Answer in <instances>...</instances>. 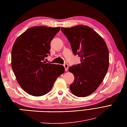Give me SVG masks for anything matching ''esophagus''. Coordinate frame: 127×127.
I'll return each instance as SVG.
<instances>
[{
  "label": "esophagus",
  "mask_w": 127,
  "mask_h": 127,
  "mask_svg": "<svg viewBox=\"0 0 127 127\" xmlns=\"http://www.w3.org/2000/svg\"><path fill=\"white\" fill-rule=\"evenodd\" d=\"M64 69H65V71H67V70H68V64H64Z\"/></svg>",
  "instance_id": "34e87169"
}]
</instances>
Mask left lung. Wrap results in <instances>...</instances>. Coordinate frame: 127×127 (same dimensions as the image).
I'll return each mask as SVG.
<instances>
[{
    "label": "left lung",
    "mask_w": 127,
    "mask_h": 127,
    "mask_svg": "<svg viewBox=\"0 0 127 127\" xmlns=\"http://www.w3.org/2000/svg\"><path fill=\"white\" fill-rule=\"evenodd\" d=\"M61 30L71 43L73 53L81 59L80 64L68 68L74 76L70 90L77 97L87 96L97 90L108 71V47L104 39L87 25L61 28Z\"/></svg>",
    "instance_id": "obj_1"
}]
</instances>
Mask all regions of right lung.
<instances>
[{
  "label": "right lung",
  "mask_w": 127,
  "mask_h": 127,
  "mask_svg": "<svg viewBox=\"0 0 127 127\" xmlns=\"http://www.w3.org/2000/svg\"><path fill=\"white\" fill-rule=\"evenodd\" d=\"M60 27H32L19 36L11 52V67L24 91L33 96L48 94L55 80L64 72L61 64L46 63L50 42Z\"/></svg>",
  "instance_id": "obj_1"
}]
</instances>
